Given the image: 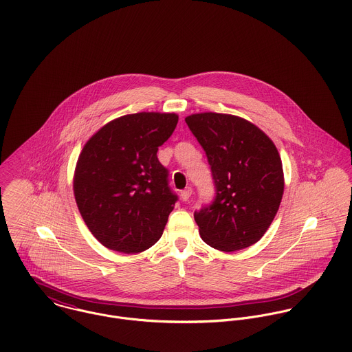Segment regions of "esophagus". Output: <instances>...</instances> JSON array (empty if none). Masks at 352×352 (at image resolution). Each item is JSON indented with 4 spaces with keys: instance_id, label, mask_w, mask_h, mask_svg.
<instances>
[{
    "instance_id": "34e87169",
    "label": "esophagus",
    "mask_w": 352,
    "mask_h": 352,
    "mask_svg": "<svg viewBox=\"0 0 352 352\" xmlns=\"http://www.w3.org/2000/svg\"><path fill=\"white\" fill-rule=\"evenodd\" d=\"M191 195H192V188H191V187H187L186 190H183V191L180 192V197H182L183 201H188V199L191 198Z\"/></svg>"
}]
</instances>
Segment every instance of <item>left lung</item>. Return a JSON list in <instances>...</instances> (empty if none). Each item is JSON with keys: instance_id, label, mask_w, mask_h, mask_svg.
Returning a JSON list of instances; mask_svg holds the SVG:
<instances>
[{"instance_id": "obj_1", "label": "left lung", "mask_w": 352, "mask_h": 352, "mask_svg": "<svg viewBox=\"0 0 352 352\" xmlns=\"http://www.w3.org/2000/svg\"><path fill=\"white\" fill-rule=\"evenodd\" d=\"M186 123L206 151L215 186L214 201L194 214L201 240L222 252L251 247L270 228L283 197L276 146L240 116L201 112Z\"/></svg>"}]
</instances>
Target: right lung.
I'll use <instances>...</instances> for the list:
<instances>
[{"label":"right lung","mask_w":352,"mask_h":352,"mask_svg":"<svg viewBox=\"0 0 352 352\" xmlns=\"http://www.w3.org/2000/svg\"><path fill=\"white\" fill-rule=\"evenodd\" d=\"M176 113L138 112L108 122L80 153L74 198L91 233L111 251L140 253L162 236L177 197L157 158Z\"/></svg>","instance_id":"obj_1"}]
</instances>
